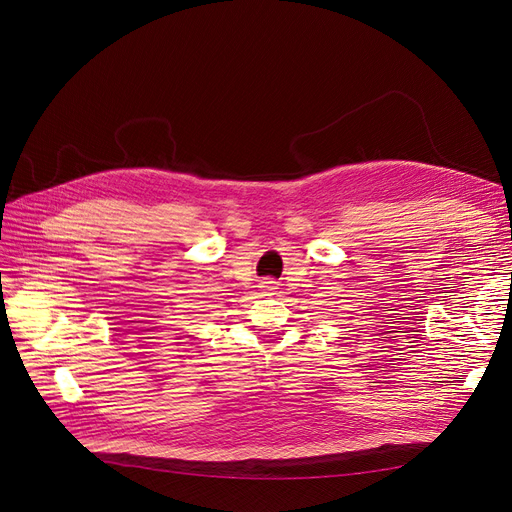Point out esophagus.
Returning <instances> with one entry per match:
<instances>
[{
  "label": "esophagus",
  "mask_w": 512,
  "mask_h": 512,
  "mask_svg": "<svg viewBox=\"0 0 512 512\" xmlns=\"http://www.w3.org/2000/svg\"><path fill=\"white\" fill-rule=\"evenodd\" d=\"M258 287L262 291V296H275L277 289H279V283L275 279H271V277H266V279L260 281Z\"/></svg>",
  "instance_id": "obj_1"
}]
</instances>
